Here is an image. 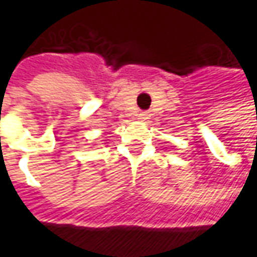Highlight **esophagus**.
Returning <instances> with one entry per match:
<instances>
[{
	"instance_id": "1",
	"label": "esophagus",
	"mask_w": 257,
	"mask_h": 257,
	"mask_svg": "<svg viewBox=\"0 0 257 257\" xmlns=\"http://www.w3.org/2000/svg\"><path fill=\"white\" fill-rule=\"evenodd\" d=\"M140 118H143V120L149 118V113H147V111H142V113H140Z\"/></svg>"
}]
</instances>
